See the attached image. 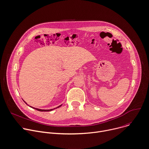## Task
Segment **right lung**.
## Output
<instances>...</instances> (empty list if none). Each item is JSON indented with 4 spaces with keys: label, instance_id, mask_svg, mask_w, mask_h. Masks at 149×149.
<instances>
[{
    "label": "right lung",
    "instance_id": "right-lung-1",
    "mask_svg": "<svg viewBox=\"0 0 149 149\" xmlns=\"http://www.w3.org/2000/svg\"><path fill=\"white\" fill-rule=\"evenodd\" d=\"M26 103V102H25ZM61 107V105L60 106H59V107H58L57 108H59V107ZM32 108V107H31ZM34 109H36V110H37V111H41V112H47V111H52V110H53L54 109H49V110H44V109H37V108H34ZM55 109V108H54Z\"/></svg>",
    "mask_w": 149,
    "mask_h": 149
}]
</instances>
